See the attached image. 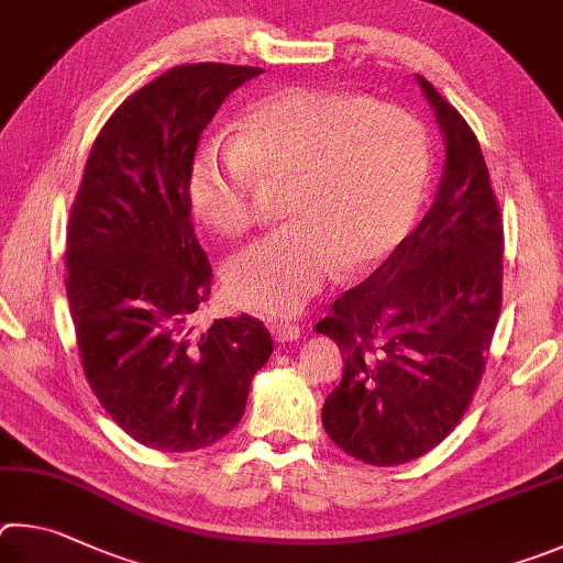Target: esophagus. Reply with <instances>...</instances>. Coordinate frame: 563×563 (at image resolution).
Returning <instances> with one entry per match:
<instances>
[{
    "mask_svg": "<svg viewBox=\"0 0 563 563\" xmlns=\"http://www.w3.org/2000/svg\"><path fill=\"white\" fill-rule=\"evenodd\" d=\"M269 329H272V333H274V339L279 341V343L297 341V339L301 336L299 323H294V321H284V319H279V321H272V323H269Z\"/></svg>",
    "mask_w": 563,
    "mask_h": 563,
    "instance_id": "obj_1",
    "label": "esophagus"
}]
</instances>
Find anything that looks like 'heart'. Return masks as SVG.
<instances>
[{
    "mask_svg": "<svg viewBox=\"0 0 563 563\" xmlns=\"http://www.w3.org/2000/svg\"><path fill=\"white\" fill-rule=\"evenodd\" d=\"M426 125L400 106L323 88H284L236 121L234 145L197 151L195 212L224 236L260 220V187L287 185L291 224L234 256L224 287L236 307L294 313L339 272L371 269L406 240L426 192Z\"/></svg>",
    "mask_w": 563,
    "mask_h": 563,
    "instance_id": "heart-1",
    "label": "heart"
}]
</instances>
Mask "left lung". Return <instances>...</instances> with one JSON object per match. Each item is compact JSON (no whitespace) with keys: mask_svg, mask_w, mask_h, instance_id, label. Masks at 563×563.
<instances>
[{"mask_svg":"<svg viewBox=\"0 0 563 563\" xmlns=\"http://www.w3.org/2000/svg\"><path fill=\"white\" fill-rule=\"evenodd\" d=\"M418 81L445 135L435 202L317 323L343 356L323 430L346 455L376 467L418 460L455 430L485 373L501 309L505 227L485 155L457 108Z\"/></svg>","mask_w":563,"mask_h":563,"instance_id":"left-lung-1","label":"left lung"}]
</instances>
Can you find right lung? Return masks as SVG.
<instances>
[{
    "label": "right lung",
    "instance_id": "right-lung-1",
    "mask_svg": "<svg viewBox=\"0 0 563 563\" xmlns=\"http://www.w3.org/2000/svg\"><path fill=\"white\" fill-rule=\"evenodd\" d=\"M260 74L185 64L137 88L98 133L68 217L66 297L86 380L128 435L161 452L224 438L272 356L269 331L246 313L192 327L212 266L187 173L217 108Z\"/></svg>",
    "mask_w": 563,
    "mask_h": 563
}]
</instances>
